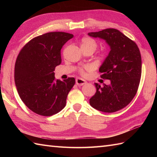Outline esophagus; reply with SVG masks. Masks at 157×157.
<instances>
[{
    "label": "esophagus",
    "instance_id": "1",
    "mask_svg": "<svg viewBox=\"0 0 157 157\" xmlns=\"http://www.w3.org/2000/svg\"><path fill=\"white\" fill-rule=\"evenodd\" d=\"M75 83H76L77 85H78V86H82V85L85 84L86 83V82L84 80V79L78 78H76V79H75Z\"/></svg>",
    "mask_w": 157,
    "mask_h": 157
}]
</instances>
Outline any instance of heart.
I'll return each instance as SVG.
<instances>
[{
    "label": "heart",
    "instance_id": "1",
    "mask_svg": "<svg viewBox=\"0 0 157 157\" xmlns=\"http://www.w3.org/2000/svg\"><path fill=\"white\" fill-rule=\"evenodd\" d=\"M96 47H97V44L95 42L94 40L88 38V37H85L82 40L81 42V48H84V49H91L93 51H94ZM90 69V66H85L84 68L80 69V71L82 73H84V69Z\"/></svg>",
    "mask_w": 157,
    "mask_h": 157
}]
</instances>
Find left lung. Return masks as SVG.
<instances>
[{
    "label": "left lung",
    "mask_w": 157,
    "mask_h": 157,
    "mask_svg": "<svg viewBox=\"0 0 157 157\" xmlns=\"http://www.w3.org/2000/svg\"><path fill=\"white\" fill-rule=\"evenodd\" d=\"M92 38L104 40L110 51L99 68L101 78L109 79V85L101 87L95 83L96 92L90 105L98 111L113 113L124 108L137 92L142 73V59L136 43L116 29L90 32Z\"/></svg>",
    "instance_id": "8db88e82"
}]
</instances>
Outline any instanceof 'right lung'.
<instances>
[{
  "label": "right lung",
  "instance_id": "add662e5",
  "mask_svg": "<svg viewBox=\"0 0 157 157\" xmlns=\"http://www.w3.org/2000/svg\"><path fill=\"white\" fill-rule=\"evenodd\" d=\"M73 35L56 32L37 36L20 51L15 65V82L21 101L36 114L51 116L66 105L75 79H55L61 63V49Z\"/></svg>",
  "mask_w": 157,
  "mask_h": 157
}]
</instances>
